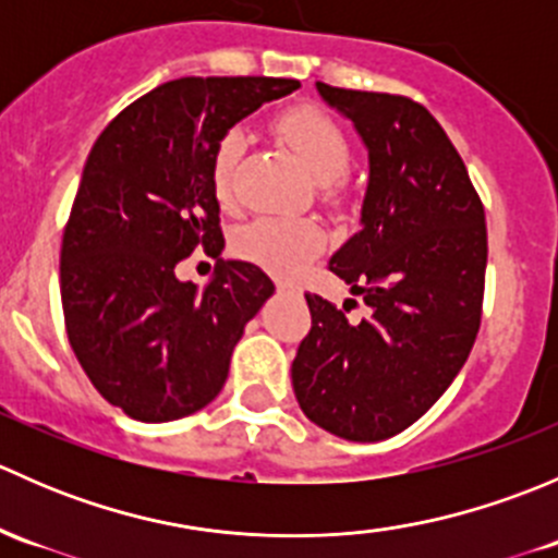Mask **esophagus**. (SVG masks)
<instances>
[{"label":"esophagus","mask_w":558,"mask_h":558,"mask_svg":"<svg viewBox=\"0 0 558 558\" xmlns=\"http://www.w3.org/2000/svg\"><path fill=\"white\" fill-rule=\"evenodd\" d=\"M278 291H300V286L291 283V280H278Z\"/></svg>","instance_id":"obj_1"}]
</instances>
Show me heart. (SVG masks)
<instances>
[{"label":"heart","mask_w":558,"mask_h":558,"mask_svg":"<svg viewBox=\"0 0 558 558\" xmlns=\"http://www.w3.org/2000/svg\"><path fill=\"white\" fill-rule=\"evenodd\" d=\"M275 129L296 150L302 165L318 185H335L351 165V143L335 118L315 107H294L278 116ZM247 148V132L232 126L218 137L210 159V183L221 202L232 199L234 172ZM326 245V234L311 218L262 216L245 223L234 238V251L267 272L289 278L318 256Z\"/></svg>","instance_id":"heart-1"}]
</instances>
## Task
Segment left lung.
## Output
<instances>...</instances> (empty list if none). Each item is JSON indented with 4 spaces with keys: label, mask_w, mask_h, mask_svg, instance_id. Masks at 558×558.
Listing matches in <instances>:
<instances>
[{
    "label": "left lung",
    "mask_w": 558,
    "mask_h": 558,
    "mask_svg": "<svg viewBox=\"0 0 558 558\" xmlns=\"http://www.w3.org/2000/svg\"><path fill=\"white\" fill-rule=\"evenodd\" d=\"M315 88L353 121L369 154L362 229L329 258L369 315L353 324L348 307L305 294L313 326L291 384L320 429L375 442L415 424L475 345L486 213L459 150L424 105L326 83Z\"/></svg>",
    "instance_id": "obj_1"
}]
</instances>
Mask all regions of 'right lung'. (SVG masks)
<instances>
[{
  "mask_svg": "<svg viewBox=\"0 0 558 558\" xmlns=\"http://www.w3.org/2000/svg\"><path fill=\"white\" fill-rule=\"evenodd\" d=\"M286 77H180L118 112L83 167L61 240V307L94 388L129 418L161 424L218 397L247 320L275 286L256 264L218 258L205 289L174 267L223 247L210 183L218 137Z\"/></svg>",
  "mask_w": 558,
  "mask_h": 558,
  "instance_id": "obj_1",
  "label": "right lung"
}]
</instances>
